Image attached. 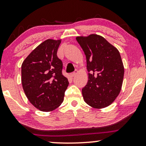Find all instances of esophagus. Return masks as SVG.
I'll return each mask as SVG.
<instances>
[{"label": "esophagus", "mask_w": 146, "mask_h": 146, "mask_svg": "<svg viewBox=\"0 0 146 146\" xmlns=\"http://www.w3.org/2000/svg\"><path fill=\"white\" fill-rule=\"evenodd\" d=\"M77 73H78V71H75L74 72H73V73H72L71 74V77H74V76H75V75H76V74H77Z\"/></svg>", "instance_id": "obj_1"}]
</instances>
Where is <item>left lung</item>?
Returning <instances> with one entry per match:
<instances>
[{"label": "left lung", "instance_id": "1", "mask_svg": "<svg viewBox=\"0 0 146 146\" xmlns=\"http://www.w3.org/2000/svg\"><path fill=\"white\" fill-rule=\"evenodd\" d=\"M86 58L88 80L82 90L84 100L95 108L111 104L119 94L124 68L118 50L96 34L77 37Z\"/></svg>", "mask_w": 146, "mask_h": 146}]
</instances>
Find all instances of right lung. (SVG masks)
<instances>
[{
	"label": "right lung",
	"instance_id": "1",
	"mask_svg": "<svg viewBox=\"0 0 146 146\" xmlns=\"http://www.w3.org/2000/svg\"><path fill=\"white\" fill-rule=\"evenodd\" d=\"M61 40L48 39L38 45L21 66L22 85L29 101L41 111L56 109L63 102L68 79L57 56Z\"/></svg>",
	"mask_w": 146,
	"mask_h": 146
}]
</instances>
